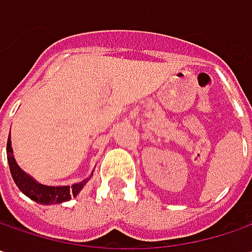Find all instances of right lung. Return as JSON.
<instances>
[{
  "instance_id": "add662e5",
  "label": "right lung",
  "mask_w": 252,
  "mask_h": 252,
  "mask_svg": "<svg viewBox=\"0 0 252 252\" xmlns=\"http://www.w3.org/2000/svg\"><path fill=\"white\" fill-rule=\"evenodd\" d=\"M6 158H8V164H9V170L12 174L13 181L18 186V188L22 191L26 196H29L34 202L43 205H51V204H61V202H66L71 198H75L81 192L83 186L89 181L93 176V171L89 176V178H85L81 183H76L74 186H44L37 183L34 178L29 176L28 173H25L19 164L16 163L15 158H13L12 143H11V138H8L6 142Z\"/></svg>"
}]
</instances>
